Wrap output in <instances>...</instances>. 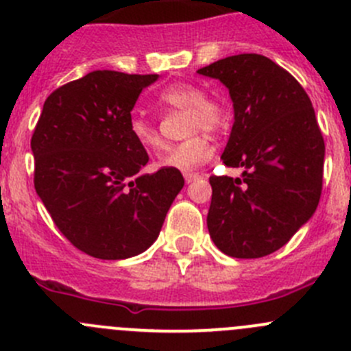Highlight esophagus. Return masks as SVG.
<instances>
[{"mask_svg": "<svg viewBox=\"0 0 351 351\" xmlns=\"http://www.w3.org/2000/svg\"><path fill=\"white\" fill-rule=\"evenodd\" d=\"M198 178H199L198 173H184V181L188 182V184H189V182L196 181V179H198Z\"/></svg>", "mask_w": 351, "mask_h": 351, "instance_id": "34e87169", "label": "esophagus"}]
</instances>
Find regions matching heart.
I'll return each mask as SVG.
<instances>
[{
	"label": "heart",
	"instance_id": "obj_1",
	"mask_svg": "<svg viewBox=\"0 0 351 351\" xmlns=\"http://www.w3.org/2000/svg\"><path fill=\"white\" fill-rule=\"evenodd\" d=\"M162 101L170 108L189 112V134L198 131L217 132L229 122V108L220 99H208L199 86L196 84H172L163 89ZM131 134L145 152H158L163 146V139L158 129L149 119L141 113L131 117ZM213 155V145L206 136H193L188 141L169 148L158 158V165L165 169L191 172Z\"/></svg>",
	"mask_w": 351,
	"mask_h": 351
}]
</instances>
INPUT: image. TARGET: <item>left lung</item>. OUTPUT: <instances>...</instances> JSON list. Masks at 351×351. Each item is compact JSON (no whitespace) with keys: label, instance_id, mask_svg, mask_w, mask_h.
<instances>
[{"label":"left lung","instance_id":"8db88e82","mask_svg":"<svg viewBox=\"0 0 351 351\" xmlns=\"http://www.w3.org/2000/svg\"><path fill=\"white\" fill-rule=\"evenodd\" d=\"M198 73L229 89L234 123L220 158L243 169L241 178H210V238L234 258L270 255L319 205L326 146L312 101L291 73L255 53L228 56Z\"/></svg>","mask_w":351,"mask_h":351}]
</instances>
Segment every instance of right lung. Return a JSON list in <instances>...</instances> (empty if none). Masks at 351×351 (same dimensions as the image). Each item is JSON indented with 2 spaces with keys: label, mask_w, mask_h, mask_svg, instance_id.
<instances>
[{
  "label": "right lung",
  "mask_w": 351,
  "mask_h": 351,
  "mask_svg": "<svg viewBox=\"0 0 351 351\" xmlns=\"http://www.w3.org/2000/svg\"><path fill=\"white\" fill-rule=\"evenodd\" d=\"M156 73L95 70L43 106L31 148L36 193L56 228L95 258L146 252L184 186L179 170L143 173L148 153L131 134V112Z\"/></svg>",
  "instance_id": "add662e5"
}]
</instances>
